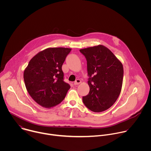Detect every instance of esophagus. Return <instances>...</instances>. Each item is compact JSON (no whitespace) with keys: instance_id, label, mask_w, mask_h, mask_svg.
<instances>
[{"instance_id":"obj_1","label":"esophagus","mask_w":151,"mask_h":151,"mask_svg":"<svg viewBox=\"0 0 151 151\" xmlns=\"http://www.w3.org/2000/svg\"><path fill=\"white\" fill-rule=\"evenodd\" d=\"M81 83V81L80 79H76V81H75V82H74V85H79V83Z\"/></svg>"}]
</instances>
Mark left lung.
<instances>
[{
    "mask_svg": "<svg viewBox=\"0 0 151 151\" xmlns=\"http://www.w3.org/2000/svg\"><path fill=\"white\" fill-rule=\"evenodd\" d=\"M79 51L87 59L90 76V92L82 97L83 102L93 112L106 111L114 104L121 93L122 64L110 50L102 45Z\"/></svg>",
    "mask_w": 151,
    "mask_h": 151,
    "instance_id": "left-lung-1",
    "label": "left lung"
}]
</instances>
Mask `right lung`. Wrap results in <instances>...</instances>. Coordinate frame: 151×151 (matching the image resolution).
<instances>
[{
  "label": "right lung",
  "instance_id": "obj_1",
  "mask_svg": "<svg viewBox=\"0 0 151 151\" xmlns=\"http://www.w3.org/2000/svg\"><path fill=\"white\" fill-rule=\"evenodd\" d=\"M71 48H48L35 55L24 71L26 89L32 98L51 108L65 98L70 86L64 81L61 67Z\"/></svg>",
  "mask_w": 151,
  "mask_h": 151
}]
</instances>
